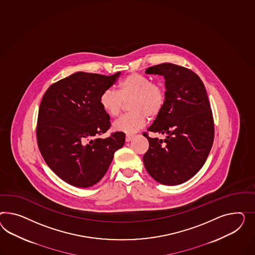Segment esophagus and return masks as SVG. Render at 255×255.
<instances>
[{"label": "esophagus", "mask_w": 255, "mask_h": 255, "mask_svg": "<svg viewBox=\"0 0 255 255\" xmlns=\"http://www.w3.org/2000/svg\"><path fill=\"white\" fill-rule=\"evenodd\" d=\"M132 138H133V135L127 134V135H126V137H125V141H126V142H130Z\"/></svg>", "instance_id": "esophagus-1"}]
</instances>
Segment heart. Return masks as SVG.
<instances>
[{"label": "heart", "mask_w": 255, "mask_h": 255, "mask_svg": "<svg viewBox=\"0 0 255 255\" xmlns=\"http://www.w3.org/2000/svg\"><path fill=\"white\" fill-rule=\"evenodd\" d=\"M129 103L131 113L118 119L113 124L114 130L131 134L145 126L146 119H156L164 109L167 94L160 83H152L147 77L138 73L126 76L114 90L104 91L99 97V103L104 111L111 118L117 117Z\"/></svg>", "instance_id": "b5f03b06"}]
</instances>
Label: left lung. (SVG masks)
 Here are the masks:
<instances>
[{
    "label": "left lung",
    "mask_w": 255,
    "mask_h": 255,
    "mask_svg": "<svg viewBox=\"0 0 255 255\" xmlns=\"http://www.w3.org/2000/svg\"><path fill=\"white\" fill-rule=\"evenodd\" d=\"M146 74L165 79L166 105L147 131L151 138L143 161L153 179L175 186L190 179L205 163L213 146L214 124L205 86L191 69L171 63L150 67Z\"/></svg>",
    "instance_id": "obj_1"
}]
</instances>
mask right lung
<instances>
[{
  "label": "right lung",
  "instance_id": "obj_1",
  "mask_svg": "<svg viewBox=\"0 0 255 255\" xmlns=\"http://www.w3.org/2000/svg\"><path fill=\"white\" fill-rule=\"evenodd\" d=\"M120 75L76 72L53 83L41 99L36 127L39 149L50 169L71 186L96 185L124 145L122 131L99 138L111 126L99 97Z\"/></svg>",
  "mask_w": 255,
  "mask_h": 255
}]
</instances>
